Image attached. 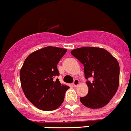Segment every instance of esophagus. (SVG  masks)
<instances>
[{"instance_id": "1", "label": "esophagus", "mask_w": 131, "mask_h": 131, "mask_svg": "<svg viewBox=\"0 0 131 131\" xmlns=\"http://www.w3.org/2000/svg\"><path fill=\"white\" fill-rule=\"evenodd\" d=\"M79 84H80V81H79L78 79H75L73 83V85L74 86V87H76V86H78Z\"/></svg>"}]
</instances>
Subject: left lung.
<instances>
[{
    "label": "left lung",
    "instance_id": "1",
    "mask_svg": "<svg viewBox=\"0 0 131 131\" xmlns=\"http://www.w3.org/2000/svg\"><path fill=\"white\" fill-rule=\"evenodd\" d=\"M71 53L84 65L88 93L80 97V102L90 108H100L106 105L114 96L119 85L118 62L110 53L99 47L77 48Z\"/></svg>",
    "mask_w": 131,
    "mask_h": 131
}]
</instances>
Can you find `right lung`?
<instances>
[{"label": "right lung", "mask_w": 131, "mask_h": 131, "mask_svg": "<svg viewBox=\"0 0 131 131\" xmlns=\"http://www.w3.org/2000/svg\"><path fill=\"white\" fill-rule=\"evenodd\" d=\"M66 49L45 47L26 58L20 71L21 87L28 100L40 110L50 111L61 106L70 87L58 79L57 65Z\"/></svg>", "instance_id": "right-lung-1"}]
</instances>
